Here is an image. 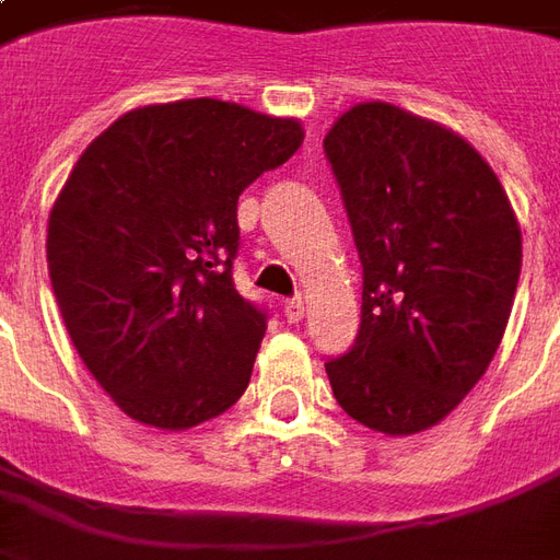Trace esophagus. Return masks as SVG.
<instances>
[{
    "instance_id": "1",
    "label": "esophagus",
    "mask_w": 560,
    "mask_h": 560,
    "mask_svg": "<svg viewBox=\"0 0 560 560\" xmlns=\"http://www.w3.org/2000/svg\"><path fill=\"white\" fill-rule=\"evenodd\" d=\"M281 312H284V317L291 320V324H300L305 315V303L303 296H293V300H284V305H281Z\"/></svg>"
}]
</instances>
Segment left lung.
Returning <instances> with one entry per match:
<instances>
[{
  "instance_id": "8db88e82",
  "label": "left lung",
  "mask_w": 560,
  "mask_h": 560,
  "mask_svg": "<svg viewBox=\"0 0 560 560\" xmlns=\"http://www.w3.org/2000/svg\"><path fill=\"white\" fill-rule=\"evenodd\" d=\"M363 264L351 351L327 360L348 417L384 434L441 422L501 345L522 231L494 171L450 128L384 102L324 138Z\"/></svg>"
}]
</instances>
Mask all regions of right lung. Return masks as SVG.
Instances as JSON below:
<instances>
[{"mask_svg":"<svg viewBox=\"0 0 560 560\" xmlns=\"http://www.w3.org/2000/svg\"><path fill=\"white\" fill-rule=\"evenodd\" d=\"M300 143L296 119L191 98L119 116L78 159L47 224L50 284L131 420L179 432L245 393L267 308L233 284L236 200Z\"/></svg>","mask_w":560,"mask_h":560,"instance_id":"right-lung-1","label":"right lung"}]
</instances>
